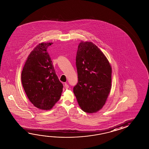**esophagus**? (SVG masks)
<instances>
[{
	"label": "esophagus",
	"instance_id": "obj_1",
	"mask_svg": "<svg viewBox=\"0 0 149 149\" xmlns=\"http://www.w3.org/2000/svg\"><path fill=\"white\" fill-rule=\"evenodd\" d=\"M64 87H65V88L66 89L69 88V86L68 85V84L67 83H65V84H64Z\"/></svg>",
	"mask_w": 149,
	"mask_h": 149
}]
</instances>
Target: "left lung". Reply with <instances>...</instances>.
I'll use <instances>...</instances> for the list:
<instances>
[{"label": "left lung", "mask_w": 149, "mask_h": 149, "mask_svg": "<svg viewBox=\"0 0 149 149\" xmlns=\"http://www.w3.org/2000/svg\"><path fill=\"white\" fill-rule=\"evenodd\" d=\"M78 83L73 92L85 112H97L104 105L111 88L112 68L102 52L91 42H81L76 57Z\"/></svg>", "instance_id": "left-lung-1"}]
</instances>
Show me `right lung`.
Segmentation results:
<instances>
[{
    "instance_id": "add662e5",
    "label": "right lung",
    "mask_w": 149,
    "mask_h": 149,
    "mask_svg": "<svg viewBox=\"0 0 149 149\" xmlns=\"http://www.w3.org/2000/svg\"><path fill=\"white\" fill-rule=\"evenodd\" d=\"M52 43H41L29 54L21 74L22 85L35 107L51 109L59 101L63 90L49 54L47 51Z\"/></svg>"
}]
</instances>
